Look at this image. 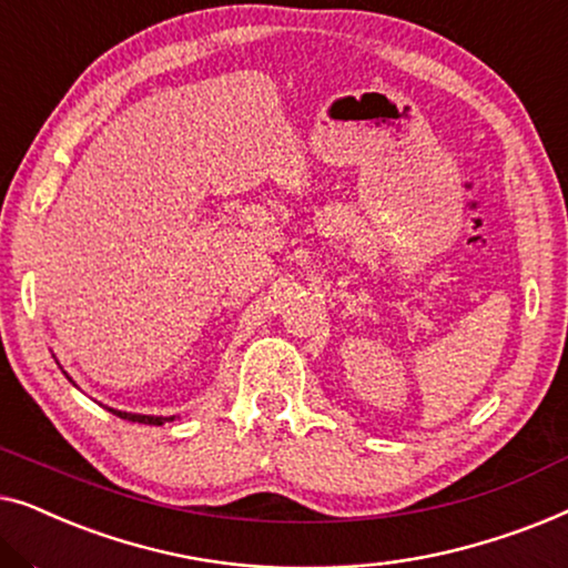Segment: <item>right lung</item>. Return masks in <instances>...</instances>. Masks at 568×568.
<instances>
[{
    "mask_svg": "<svg viewBox=\"0 0 568 568\" xmlns=\"http://www.w3.org/2000/svg\"><path fill=\"white\" fill-rule=\"evenodd\" d=\"M64 372V369H61ZM67 375V372H64ZM69 377V375H67ZM69 383H72V377H69ZM108 408V406H105ZM111 410L113 416H119V418H126V422H136V424H150V426H162V424H168V422H175L178 416H146V414H129V410H119V408H108Z\"/></svg>",
    "mask_w": 568,
    "mask_h": 568,
    "instance_id": "add662e5",
    "label": "right lung"
}]
</instances>
